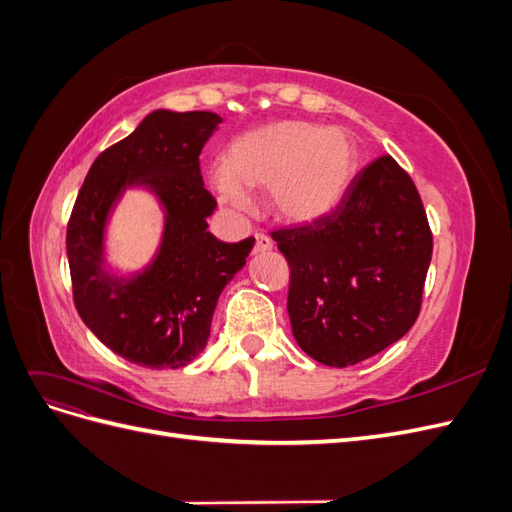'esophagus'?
Masks as SVG:
<instances>
[{"label": "esophagus", "mask_w": 512, "mask_h": 512, "mask_svg": "<svg viewBox=\"0 0 512 512\" xmlns=\"http://www.w3.org/2000/svg\"><path fill=\"white\" fill-rule=\"evenodd\" d=\"M254 239H256V243H254L252 254H265V252L273 250V241L265 235V232H256Z\"/></svg>", "instance_id": "obj_1"}]
</instances>
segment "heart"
I'll return each instance as SVG.
<instances>
[{"mask_svg": "<svg viewBox=\"0 0 512 512\" xmlns=\"http://www.w3.org/2000/svg\"><path fill=\"white\" fill-rule=\"evenodd\" d=\"M352 170L354 145L344 130L286 119L237 136L209 183L222 205L239 211L247 194L265 190V207L277 222L309 226L339 207Z\"/></svg>", "mask_w": 512, "mask_h": 512, "instance_id": "1", "label": "heart"}]
</instances>
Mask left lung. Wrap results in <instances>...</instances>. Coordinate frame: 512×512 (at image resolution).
<instances>
[{
  "label": "left lung",
  "mask_w": 512,
  "mask_h": 512,
  "mask_svg": "<svg viewBox=\"0 0 512 512\" xmlns=\"http://www.w3.org/2000/svg\"><path fill=\"white\" fill-rule=\"evenodd\" d=\"M271 237L290 265L292 335L314 361L356 365L416 322L433 237L414 181L391 156L365 166L329 218Z\"/></svg>",
  "instance_id": "left-lung-1"
}]
</instances>
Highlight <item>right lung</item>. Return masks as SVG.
<instances>
[{
	"label": "right lung",
	"instance_id": "1",
	"mask_svg": "<svg viewBox=\"0 0 512 512\" xmlns=\"http://www.w3.org/2000/svg\"><path fill=\"white\" fill-rule=\"evenodd\" d=\"M222 117L153 111L91 164L68 222L66 250L76 312L100 342L151 369H177L205 350L224 286L243 269L254 239L224 243L207 230L215 198L200 151ZM128 187L156 193L167 215L161 250L130 278L105 271L107 215Z\"/></svg>",
	"mask_w": 512,
	"mask_h": 512
}]
</instances>
